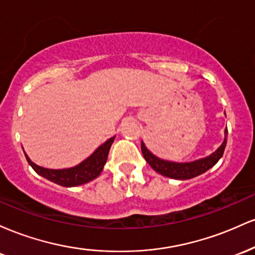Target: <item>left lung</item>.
Segmentation results:
<instances>
[{"label": "left lung", "instance_id": "8db88e82", "mask_svg": "<svg viewBox=\"0 0 255 255\" xmlns=\"http://www.w3.org/2000/svg\"><path fill=\"white\" fill-rule=\"evenodd\" d=\"M224 141L222 142V145L219 146L217 150L210 154V156L194 160V162L175 163L169 162V160L160 159V158L154 156L153 153H151L142 141L141 152L142 154H144L146 162H147L148 164L151 165V168L153 169L154 171H157L158 174L163 175V176L165 177L175 178V180H188V178H193L204 174L205 171H207L210 168H212V166L221 159L224 153L225 146H227L228 129L224 130Z\"/></svg>", "mask_w": 255, "mask_h": 255}]
</instances>
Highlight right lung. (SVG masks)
<instances>
[{
  "label": "right lung",
  "mask_w": 255,
  "mask_h": 255,
  "mask_svg": "<svg viewBox=\"0 0 255 255\" xmlns=\"http://www.w3.org/2000/svg\"><path fill=\"white\" fill-rule=\"evenodd\" d=\"M114 139H115V136L110 137L103 145L99 146L97 150L93 152L89 158H86L84 162L68 169H46L43 168V166L34 164L26 153L25 157L27 159L28 164L32 166V169L38 175L46 178V180L63 187L80 186V184L87 183L90 181L95 180L103 171L104 164L107 163L108 154H109Z\"/></svg>",
  "instance_id": "right-lung-1"
}]
</instances>
